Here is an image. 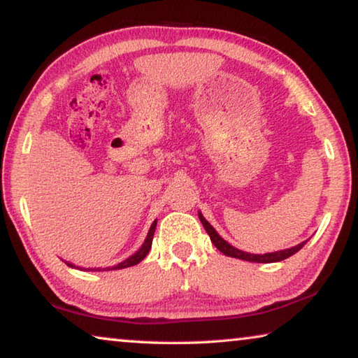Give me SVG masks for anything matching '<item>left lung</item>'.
Masks as SVG:
<instances>
[{
  "mask_svg": "<svg viewBox=\"0 0 358 358\" xmlns=\"http://www.w3.org/2000/svg\"><path fill=\"white\" fill-rule=\"evenodd\" d=\"M199 220H201L202 226L207 230V234L210 235L211 243H213L217 250H220L222 254H226L229 257H235V259H241V260H248V262H257V264H271V262H280V260L287 259L290 256H294L296 251H300L303 246L306 245V241H301L300 245H296L294 248H289V250H282V251H276V252H266V254H251V252H245L240 251L237 248H234L232 245H229L226 240L220 237V234L216 232L213 226L205 220L202 216L201 211H199Z\"/></svg>",
  "mask_w": 358,
  "mask_h": 358,
  "instance_id": "1",
  "label": "left lung"
}]
</instances>
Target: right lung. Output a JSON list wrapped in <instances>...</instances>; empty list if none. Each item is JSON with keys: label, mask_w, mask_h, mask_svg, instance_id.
<instances>
[{"label": "right lung", "mask_w": 358, "mask_h": 358, "mask_svg": "<svg viewBox=\"0 0 358 358\" xmlns=\"http://www.w3.org/2000/svg\"><path fill=\"white\" fill-rule=\"evenodd\" d=\"M155 230H156V220H155V222H153V224H151V227H150V230H148L147 238H145L143 245L141 246V250H138L137 252L132 254L131 257H128L126 260H123V262H120L118 265L112 266V268H110V266H108V268H102V271H104V270H120V268H128V266L137 265L138 262H142V260L145 259V256H147V254H148V251L151 250V243H153V235H155ZM66 265H69V266H76V265H72V264H69V262H66ZM88 270L101 271V268H87V271H88Z\"/></svg>", "instance_id": "obj_1"}]
</instances>
